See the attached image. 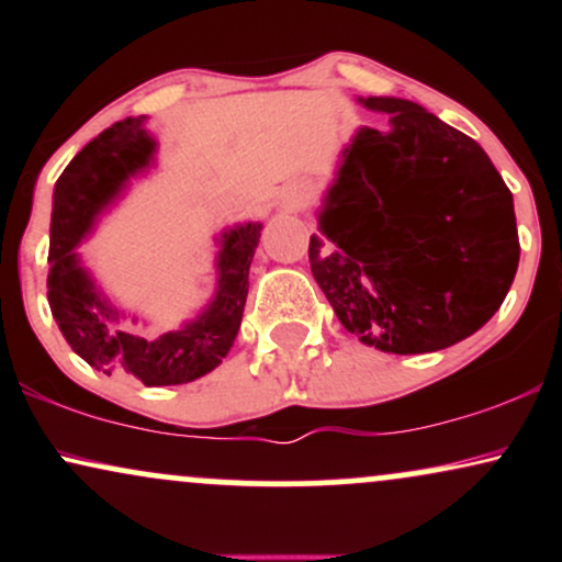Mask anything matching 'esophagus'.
I'll return each mask as SVG.
<instances>
[{"label":"esophagus","mask_w":562,"mask_h":562,"mask_svg":"<svg viewBox=\"0 0 562 562\" xmlns=\"http://www.w3.org/2000/svg\"><path fill=\"white\" fill-rule=\"evenodd\" d=\"M301 200H303V190H295L285 198V205L288 209H295V205H301Z\"/></svg>","instance_id":"esophagus-1"}]
</instances>
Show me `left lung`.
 <instances>
[{"label": "left lung", "instance_id": "8db88e82", "mask_svg": "<svg viewBox=\"0 0 562 562\" xmlns=\"http://www.w3.org/2000/svg\"><path fill=\"white\" fill-rule=\"evenodd\" d=\"M362 126L308 240L340 325L389 353H428L494 317L518 272L513 192L492 158L417 102L359 97Z\"/></svg>", "mask_w": 562, "mask_h": 562}]
</instances>
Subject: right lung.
<instances>
[{
	"label": "right lung",
	"instance_id": "obj_1",
	"mask_svg": "<svg viewBox=\"0 0 562 562\" xmlns=\"http://www.w3.org/2000/svg\"><path fill=\"white\" fill-rule=\"evenodd\" d=\"M142 124L145 115L105 128L57 179L49 224L47 299L68 346L94 370L105 375L126 372L145 385H179L222 364L235 344L261 224H240L224 232L216 259L218 290L198 319L158 338H139L113 327L119 312L97 293L74 248L92 229L97 214L119 195L126 179L150 166L156 139Z\"/></svg>",
	"mask_w": 562,
	"mask_h": 562
}]
</instances>
